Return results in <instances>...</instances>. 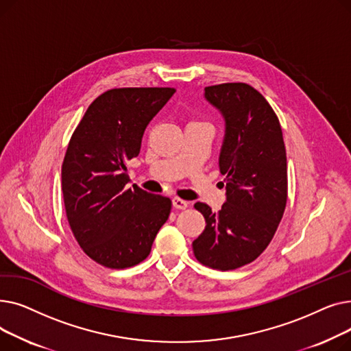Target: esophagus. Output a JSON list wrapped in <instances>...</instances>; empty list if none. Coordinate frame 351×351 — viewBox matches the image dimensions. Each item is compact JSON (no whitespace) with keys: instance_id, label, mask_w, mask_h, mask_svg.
<instances>
[{"instance_id":"obj_1","label":"esophagus","mask_w":351,"mask_h":351,"mask_svg":"<svg viewBox=\"0 0 351 351\" xmlns=\"http://www.w3.org/2000/svg\"><path fill=\"white\" fill-rule=\"evenodd\" d=\"M172 204H173V208L175 209H186L189 205H188V202L186 200H183V199H180V197H173L172 199Z\"/></svg>"}]
</instances>
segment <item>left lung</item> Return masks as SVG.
I'll return each instance as SVG.
<instances>
[{
  "label": "left lung",
  "mask_w": 351,
  "mask_h": 351,
  "mask_svg": "<svg viewBox=\"0 0 351 351\" xmlns=\"http://www.w3.org/2000/svg\"><path fill=\"white\" fill-rule=\"evenodd\" d=\"M205 97L226 121L219 156L226 202L219 212L196 202L206 226L192 247L199 263L226 271L256 261L279 228L287 202L286 147L278 115L253 86L212 85Z\"/></svg>",
  "instance_id": "1"
}]
</instances>
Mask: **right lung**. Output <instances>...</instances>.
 Returning <instances> with one entry per match:
<instances>
[{"label": "right lung", "instance_id": "obj_1", "mask_svg": "<svg viewBox=\"0 0 351 351\" xmlns=\"http://www.w3.org/2000/svg\"><path fill=\"white\" fill-rule=\"evenodd\" d=\"M175 88H114L92 102L62 162L69 228L84 253L108 269L143 262L168 220L169 197L128 188L126 162L138 156L145 129Z\"/></svg>", "mask_w": 351, "mask_h": 351}]
</instances>
